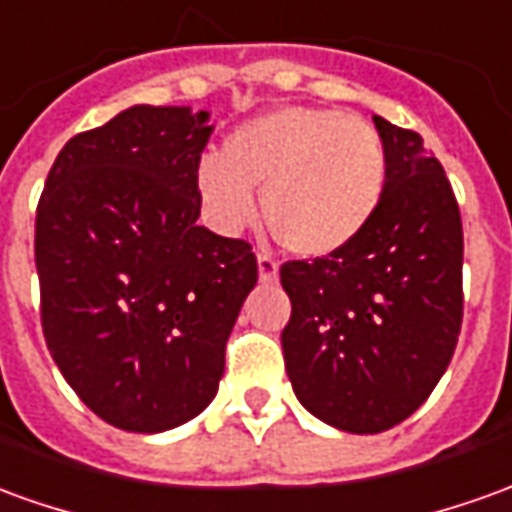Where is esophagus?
Here are the masks:
<instances>
[{"label":"esophagus","mask_w":512,"mask_h":512,"mask_svg":"<svg viewBox=\"0 0 512 512\" xmlns=\"http://www.w3.org/2000/svg\"><path fill=\"white\" fill-rule=\"evenodd\" d=\"M257 274H260V282H274L280 277V266L277 260L268 255H257Z\"/></svg>","instance_id":"obj_1"}]
</instances>
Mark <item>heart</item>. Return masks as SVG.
I'll use <instances>...</instances> for the list:
<instances>
[{
    "label": "heart",
    "mask_w": 512,
    "mask_h": 512,
    "mask_svg": "<svg viewBox=\"0 0 512 512\" xmlns=\"http://www.w3.org/2000/svg\"><path fill=\"white\" fill-rule=\"evenodd\" d=\"M388 185L380 132L330 107H277L232 130L221 155L196 163L210 221L238 232L255 216L299 257L341 252L368 230Z\"/></svg>",
    "instance_id": "b5f03b06"
}]
</instances>
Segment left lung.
<instances>
[{
	"mask_svg": "<svg viewBox=\"0 0 512 512\" xmlns=\"http://www.w3.org/2000/svg\"><path fill=\"white\" fill-rule=\"evenodd\" d=\"M388 185L368 230L341 252L291 260L282 355L293 393L324 424L374 435L427 402L463 321V224L421 135L374 116Z\"/></svg>",
	"mask_w": 512,
	"mask_h": 512,
	"instance_id": "left-lung-1",
	"label": "left lung"
}]
</instances>
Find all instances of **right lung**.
<instances>
[{
	"label": "right lung",
	"mask_w": 512,
	"mask_h": 512,
	"mask_svg": "<svg viewBox=\"0 0 512 512\" xmlns=\"http://www.w3.org/2000/svg\"><path fill=\"white\" fill-rule=\"evenodd\" d=\"M207 119L130 107L60 149L38 202L46 346L74 393L119 430H174L213 402L257 282L252 246L196 224Z\"/></svg>",
	"instance_id": "1"
}]
</instances>
